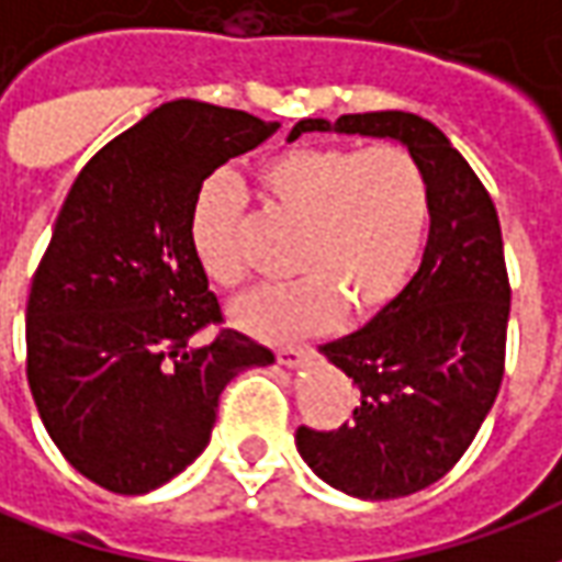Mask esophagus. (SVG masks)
<instances>
[{"label":"esophagus","mask_w":562,"mask_h":562,"mask_svg":"<svg viewBox=\"0 0 562 562\" xmlns=\"http://www.w3.org/2000/svg\"><path fill=\"white\" fill-rule=\"evenodd\" d=\"M310 355H313L310 346H285V349L277 352V361H280L282 367H304L306 361H310Z\"/></svg>","instance_id":"1"}]
</instances>
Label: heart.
Segmentation results:
<instances>
[{"mask_svg":"<svg viewBox=\"0 0 562 562\" xmlns=\"http://www.w3.org/2000/svg\"><path fill=\"white\" fill-rule=\"evenodd\" d=\"M258 183L277 207L304 222L294 249L297 280L268 285L234 304V325L280 342L328 328L342 310L373 316L401 294L422 252L430 192L422 165L397 144H306L261 161ZM244 195L216 173L198 189L189 244L213 285L246 280Z\"/></svg>","mask_w":562,"mask_h":562,"instance_id":"b5f03b06","label":"heart"}]
</instances>
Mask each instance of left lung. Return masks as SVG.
<instances>
[{"label": "left lung", "instance_id": "left-lung-1", "mask_svg": "<svg viewBox=\"0 0 562 562\" xmlns=\"http://www.w3.org/2000/svg\"><path fill=\"white\" fill-rule=\"evenodd\" d=\"M304 132L397 140L427 177L430 234L418 273L364 328L318 346L355 382V418L328 434H294L322 482L358 499H397L439 482L496 401L512 301L499 220L482 180L424 116L301 120L289 140Z\"/></svg>", "mask_w": 562, "mask_h": 562}]
</instances>
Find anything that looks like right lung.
<instances>
[{
  "label": "right lung",
  "instance_id": "1",
  "mask_svg": "<svg viewBox=\"0 0 562 562\" xmlns=\"http://www.w3.org/2000/svg\"><path fill=\"white\" fill-rule=\"evenodd\" d=\"M280 123L177 99L102 147L68 192L26 304V376L54 446L90 482L149 494L207 448L222 389L273 352L237 330L189 244L198 189Z\"/></svg>",
  "mask_w": 562,
  "mask_h": 562
}]
</instances>
